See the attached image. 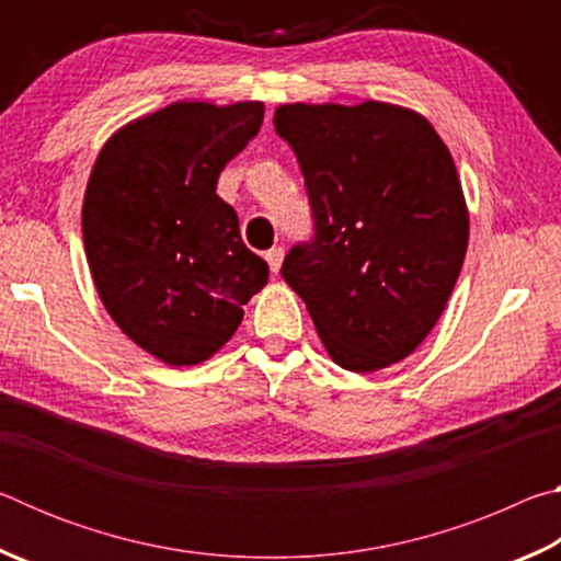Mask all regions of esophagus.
<instances>
[{
	"label": "esophagus",
	"instance_id": "esophagus-1",
	"mask_svg": "<svg viewBox=\"0 0 561 561\" xmlns=\"http://www.w3.org/2000/svg\"><path fill=\"white\" fill-rule=\"evenodd\" d=\"M264 257H267V264H270V270L274 274L282 270V262H284V250H282V247H272V250L264 254Z\"/></svg>",
	"mask_w": 561,
	"mask_h": 561
}]
</instances>
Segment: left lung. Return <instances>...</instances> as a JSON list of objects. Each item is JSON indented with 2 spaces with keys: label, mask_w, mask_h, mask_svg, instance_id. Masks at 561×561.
Returning <instances> with one entry per match:
<instances>
[{
  "label": "left lung",
  "mask_w": 561,
  "mask_h": 561,
  "mask_svg": "<svg viewBox=\"0 0 561 561\" xmlns=\"http://www.w3.org/2000/svg\"><path fill=\"white\" fill-rule=\"evenodd\" d=\"M274 128L297 153L317 234L282 277L346 371L421 346L468 250L470 217L448 146L428 118L383 101L284 103Z\"/></svg>",
  "instance_id": "8db88e82"
}]
</instances>
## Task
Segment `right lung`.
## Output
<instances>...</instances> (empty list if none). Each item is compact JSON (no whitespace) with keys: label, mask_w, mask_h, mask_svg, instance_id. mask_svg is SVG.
<instances>
[{"label":"right lung","mask_w":561,"mask_h":561,"mask_svg":"<svg viewBox=\"0 0 561 561\" xmlns=\"http://www.w3.org/2000/svg\"><path fill=\"white\" fill-rule=\"evenodd\" d=\"M262 118V101H178L118 128L93 163L81 210L93 284L123 334L168 366L217 354L267 284L215 193Z\"/></svg>","instance_id":"obj_1"}]
</instances>
